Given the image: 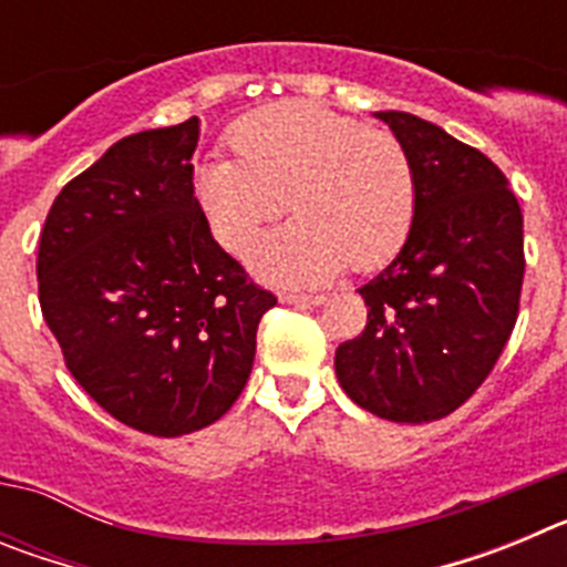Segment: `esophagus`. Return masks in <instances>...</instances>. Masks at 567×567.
<instances>
[{"label":"esophagus","instance_id":"esophagus-1","mask_svg":"<svg viewBox=\"0 0 567 567\" xmlns=\"http://www.w3.org/2000/svg\"><path fill=\"white\" fill-rule=\"evenodd\" d=\"M284 303H295V307H320L327 295H298V292H284L280 295Z\"/></svg>","mask_w":567,"mask_h":567}]
</instances>
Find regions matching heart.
Instances as JSON below:
<instances>
[{"label":"heart","instance_id":"heart-1","mask_svg":"<svg viewBox=\"0 0 567 567\" xmlns=\"http://www.w3.org/2000/svg\"><path fill=\"white\" fill-rule=\"evenodd\" d=\"M238 158H213L195 195L224 249L244 255L289 209L298 221L255 252V269L318 284L349 264L383 267L405 244L417 209L412 158L398 135L292 102L258 110L233 130Z\"/></svg>","mask_w":567,"mask_h":567}]
</instances>
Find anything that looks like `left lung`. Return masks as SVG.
<instances>
[{"label":"left lung","instance_id":"obj_1","mask_svg":"<svg viewBox=\"0 0 567 567\" xmlns=\"http://www.w3.org/2000/svg\"><path fill=\"white\" fill-rule=\"evenodd\" d=\"M412 158L417 209L398 258L358 289L369 315L334 352L343 392L392 423H432L477 392L519 315L523 209L488 155L412 113H378Z\"/></svg>","mask_w":567,"mask_h":567}]
</instances>
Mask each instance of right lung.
I'll return each instance as SVG.
<instances>
[{"label":"right lung","instance_id":"1","mask_svg":"<svg viewBox=\"0 0 567 567\" xmlns=\"http://www.w3.org/2000/svg\"><path fill=\"white\" fill-rule=\"evenodd\" d=\"M195 144V115L115 142L64 184L39 238V307L64 365L104 412L153 437L229 412L278 303L209 233Z\"/></svg>","mask_w":567,"mask_h":567}]
</instances>
